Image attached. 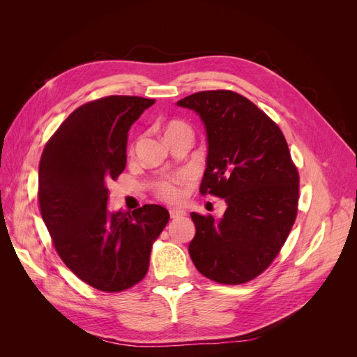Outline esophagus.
Listing matches in <instances>:
<instances>
[{"label":"esophagus","mask_w":357,"mask_h":357,"mask_svg":"<svg viewBox=\"0 0 357 357\" xmlns=\"http://www.w3.org/2000/svg\"><path fill=\"white\" fill-rule=\"evenodd\" d=\"M169 215L171 219H178V218H183V215H186V211L183 208H171Z\"/></svg>","instance_id":"34e87169"}]
</instances>
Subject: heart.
I'll return each instance as SVG.
<instances>
[{"label": "heart", "instance_id": "1", "mask_svg": "<svg viewBox=\"0 0 357 357\" xmlns=\"http://www.w3.org/2000/svg\"><path fill=\"white\" fill-rule=\"evenodd\" d=\"M178 126H185V125L176 122V123H171L169 129H174V128H178ZM169 129H168V131H169ZM186 180H188V176L183 174V176H177L174 178L160 181L158 188H156L158 195L165 201H171V202L178 201L183 195V188L181 186L185 185Z\"/></svg>", "mask_w": 357, "mask_h": 357}]
</instances>
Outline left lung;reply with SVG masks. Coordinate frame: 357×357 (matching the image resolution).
<instances>
[{
    "label": "left lung",
    "mask_w": 357,
    "mask_h": 357,
    "mask_svg": "<svg viewBox=\"0 0 357 357\" xmlns=\"http://www.w3.org/2000/svg\"><path fill=\"white\" fill-rule=\"evenodd\" d=\"M177 105L195 112L207 134L201 193L226 202L220 219L190 214L197 228L192 262L213 282H250L271 265L296 219L299 176L286 138L232 91L197 92Z\"/></svg>",
    "instance_id": "left-lung-1"
}]
</instances>
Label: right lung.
Here are the masks:
<instances>
[{"instance_id": "obj_1", "label": "right lung", "mask_w": 357, "mask_h": 357, "mask_svg": "<svg viewBox=\"0 0 357 357\" xmlns=\"http://www.w3.org/2000/svg\"><path fill=\"white\" fill-rule=\"evenodd\" d=\"M155 100L112 95L74 110L43 150L38 201L59 257L84 283L121 291L142 282L169 220L156 204L109 211L107 185L126 167L128 131Z\"/></svg>"}]
</instances>
